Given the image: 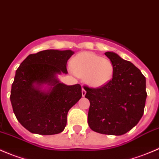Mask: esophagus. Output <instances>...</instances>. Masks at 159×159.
Masks as SVG:
<instances>
[{
	"label": "esophagus",
	"mask_w": 159,
	"mask_h": 159,
	"mask_svg": "<svg viewBox=\"0 0 159 159\" xmlns=\"http://www.w3.org/2000/svg\"><path fill=\"white\" fill-rule=\"evenodd\" d=\"M81 94H82V97H85V94H86V91L84 88H82V89H81Z\"/></svg>",
	"instance_id": "esophagus-1"
}]
</instances>
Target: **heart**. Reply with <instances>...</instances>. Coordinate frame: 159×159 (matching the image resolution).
I'll list each match as a JSON object with an SVG mask.
<instances>
[{
	"label": "heart",
	"mask_w": 159,
	"mask_h": 159,
	"mask_svg": "<svg viewBox=\"0 0 159 159\" xmlns=\"http://www.w3.org/2000/svg\"><path fill=\"white\" fill-rule=\"evenodd\" d=\"M71 70L93 87H101L108 84L114 74V65L111 60L91 52H82L74 57Z\"/></svg>",
	"instance_id": "obj_1"
}]
</instances>
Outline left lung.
<instances>
[{
	"label": "left lung",
	"instance_id": "8db88e82",
	"mask_svg": "<svg viewBox=\"0 0 159 159\" xmlns=\"http://www.w3.org/2000/svg\"><path fill=\"white\" fill-rule=\"evenodd\" d=\"M104 55L113 63V77L99 88L84 86L90 102L88 124L96 132L121 135L132 129L143 115L146 78L135 65L116 53Z\"/></svg>",
	"mask_w": 159,
	"mask_h": 159
}]
</instances>
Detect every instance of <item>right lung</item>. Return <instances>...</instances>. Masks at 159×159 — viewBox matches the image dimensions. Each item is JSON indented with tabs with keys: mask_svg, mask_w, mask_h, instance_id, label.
<instances>
[{
	"mask_svg": "<svg viewBox=\"0 0 159 159\" xmlns=\"http://www.w3.org/2000/svg\"><path fill=\"white\" fill-rule=\"evenodd\" d=\"M70 50H45L31 54L16 71L10 100L14 114L21 125L31 133L55 135L66 125L68 111L81 97L79 84L66 85L59 82L56 74H67ZM43 84L51 85L43 92Z\"/></svg>",
	"mask_w": 159,
	"mask_h": 159,
	"instance_id": "obj_1",
	"label": "right lung"
}]
</instances>
